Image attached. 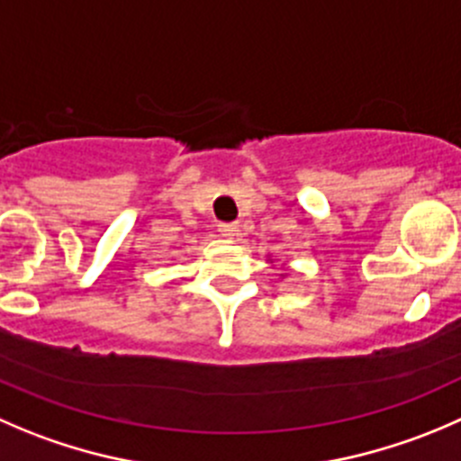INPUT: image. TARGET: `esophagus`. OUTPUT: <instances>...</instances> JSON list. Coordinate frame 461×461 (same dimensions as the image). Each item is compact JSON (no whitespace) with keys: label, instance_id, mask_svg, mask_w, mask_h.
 <instances>
[{"label":"esophagus","instance_id":"esophagus-1","mask_svg":"<svg viewBox=\"0 0 461 461\" xmlns=\"http://www.w3.org/2000/svg\"><path fill=\"white\" fill-rule=\"evenodd\" d=\"M218 231H221L225 239H234V236H239V222H221V225H218Z\"/></svg>","mask_w":461,"mask_h":461}]
</instances>
